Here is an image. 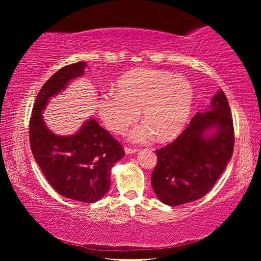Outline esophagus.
Masks as SVG:
<instances>
[{"label":"esophagus","mask_w":261,"mask_h":261,"mask_svg":"<svg viewBox=\"0 0 261 261\" xmlns=\"http://www.w3.org/2000/svg\"><path fill=\"white\" fill-rule=\"evenodd\" d=\"M124 151H125L126 154H134V153L138 152V149H137V148H131V147H125Z\"/></svg>","instance_id":"obj_1"}]
</instances>
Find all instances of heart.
<instances>
[{"label": "heart", "instance_id": "1", "mask_svg": "<svg viewBox=\"0 0 261 261\" xmlns=\"http://www.w3.org/2000/svg\"><path fill=\"white\" fill-rule=\"evenodd\" d=\"M99 98L98 112L113 134L121 135L137 121L141 112L144 122L129 134L137 144H146L154 137L168 141L187 125L194 102V91L187 78L154 69H138L125 73Z\"/></svg>", "mask_w": 261, "mask_h": 261}]
</instances>
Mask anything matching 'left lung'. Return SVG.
I'll use <instances>...</instances> for the list:
<instances>
[{"label":"left lung","instance_id":"1","mask_svg":"<svg viewBox=\"0 0 261 261\" xmlns=\"http://www.w3.org/2000/svg\"><path fill=\"white\" fill-rule=\"evenodd\" d=\"M233 143L230 107L220 90L173 143L155 151L151 183L159 200L177 206L204 197L230 161Z\"/></svg>","mask_w":261,"mask_h":261}]
</instances>
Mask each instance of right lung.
<instances>
[{"label": "right lung", "instance_id": "right-lung-1", "mask_svg": "<svg viewBox=\"0 0 261 261\" xmlns=\"http://www.w3.org/2000/svg\"><path fill=\"white\" fill-rule=\"evenodd\" d=\"M85 62L60 69L43 84L30 120V144L35 161L48 183L61 196L81 202H95L110 188L112 168L124 156V149L93 117L76 134L55 135L43 121L49 100L70 82L84 74Z\"/></svg>", "mask_w": 261, "mask_h": 261}]
</instances>
